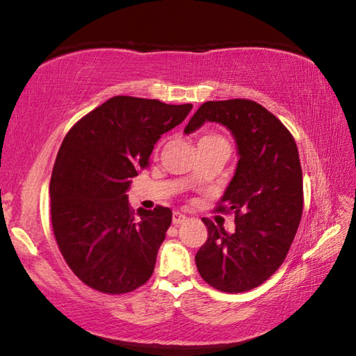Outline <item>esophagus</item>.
Segmentation results:
<instances>
[{
  "label": "esophagus",
  "mask_w": 356,
  "mask_h": 356,
  "mask_svg": "<svg viewBox=\"0 0 356 356\" xmlns=\"http://www.w3.org/2000/svg\"><path fill=\"white\" fill-rule=\"evenodd\" d=\"M184 221H186V215L180 213V212H174V213H172V225H174V226L182 225Z\"/></svg>",
  "instance_id": "obj_1"
}]
</instances>
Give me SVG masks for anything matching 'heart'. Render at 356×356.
<instances>
[{"label": "heart", "mask_w": 356, "mask_h": 356, "mask_svg": "<svg viewBox=\"0 0 356 356\" xmlns=\"http://www.w3.org/2000/svg\"><path fill=\"white\" fill-rule=\"evenodd\" d=\"M207 143H226V140L216 134H206L200 138V143L197 144H207Z\"/></svg>", "instance_id": "obj_1"}]
</instances>
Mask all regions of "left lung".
I'll use <instances>...</instances> for the list:
<instances>
[{
  "mask_svg": "<svg viewBox=\"0 0 356 356\" xmlns=\"http://www.w3.org/2000/svg\"><path fill=\"white\" fill-rule=\"evenodd\" d=\"M210 120L236 136L238 163L216 212L236 215V232L207 226L196 267L209 286L240 293L267 281L284 262L303 213V172L297 144L286 125L246 99L206 102L186 134Z\"/></svg>",
  "mask_w": 356,
  "mask_h": 356,
  "instance_id": "1",
  "label": "left lung"
}]
</instances>
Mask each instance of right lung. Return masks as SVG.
<instances>
[{
  "mask_svg": "<svg viewBox=\"0 0 356 356\" xmlns=\"http://www.w3.org/2000/svg\"><path fill=\"white\" fill-rule=\"evenodd\" d=\"M191 108L116 95L65 135L50 180L53 234L69 268L94 291L129 293L152 276L172 212L135 213L125 191L149 166L154 144Z\"/></svg>",
  "mask_w": 356,
  "mask_h": 356,
  "instance_id": "add662e5",
  "label": "right lung"
}]
</instances>
